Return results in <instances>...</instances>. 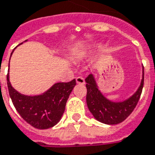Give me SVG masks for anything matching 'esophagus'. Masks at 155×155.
I'll use <instances>...</instances> for the list:
<instances>
[{
    "mask_svg": "<svg viewBox=\"0 0 155 155\" xmlns=\"http://www.w3.org/2000/svg\"><path fill=\"white\" fill-rule=\"evenodd\" d=\"M76 83L81 84V85H84L85 84V79L81 76H79V77L76 78Z\"/></svg>",
    "mask_w": 155,
    "mask_h": 155,
    "instance_id": "1",
    "label": "esophagus"
}]
</instances>
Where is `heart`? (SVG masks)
<instances>
[{
    "instance_id": "heart-1",
    "label": "heart",
    "mask_w": 155,
    "mask_h": 155,
    "mask_svg": "<svg viewBox=\"0 0 155 155\" xmlns=\"http://www.w3.org/2000/svg\"><path fill=\"white\" fill-rule=\"evenodd\" d=\"M95 49V46H87V47H82V48L78 49L77 51H75V57L77 58L78 59H83L89 54H91Z\"/></svg>"
}]
</instances>
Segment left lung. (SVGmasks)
I'll use <instances>...</instances> for the list:
<instances>
[{"label": "left lung", "mask_w": 155, "mask_h": 155, "mask_svg": "<svg viewBox=\"0 0 155 155\" xmlns=\"http://www.w3.org/2000/svg\"><path fill=\"white\" fill-rule=\"evenodd\" d=\"M144 70L139 86L137 91L128 98L122 101H113L107 98L99 90L94 74H90L86 79V104L90 112L97 120L106 125H116L124 121L130 115L138 103L143 91Z\"/></svg>", "instance_id": "1"}]
</instances>
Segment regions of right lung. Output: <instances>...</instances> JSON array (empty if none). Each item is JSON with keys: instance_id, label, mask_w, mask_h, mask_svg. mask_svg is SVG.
Returning a JSON list of instances; mask_svg holds the SVG:
<instances>
[{"instance_id": "1", "label": "right lung", "mask_w": 155, "mask_h": 155, "mask_svg": "<svg viewBox=\"0 0 155 155\" xmlns=\"http://www.w3.org/2000/svg\"><path fill=\"white\" fill-rule=\"evenodd\" d=\"M13 51L14 50L12 51L11 56ZM7 80L9 95L16 110L30 126L41 130L51 128L59 122L65 110L67 100L76 85L75 80L67 83L58 82L41 94L29 96L20 93L12 87L9 69Z\"/></svg>"}]
</instances>
